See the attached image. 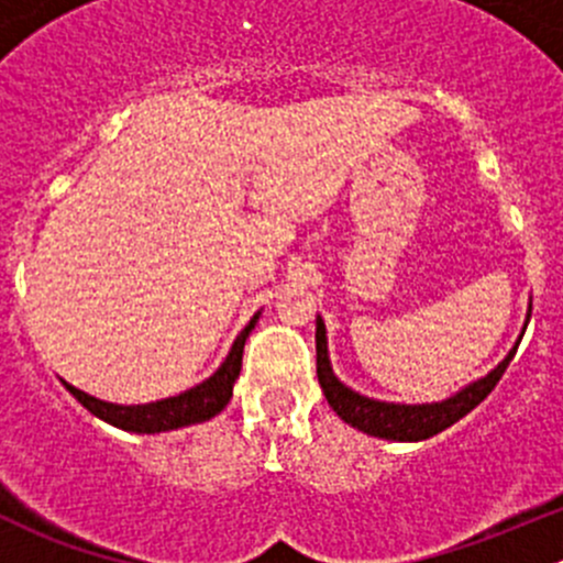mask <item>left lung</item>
Masks as SVG:
<instances>
[{
  "label": "left lung",
  "mask_w": 563,
  "mask_h": 563,
  "mask_svg": "<svg viewBox=\"0 0 563 563\" xmlns=\"http://www.w3.org/2000/svg\"><path fill=\"white\" fill-rule=\"evenodd\" d=\"M512 349L507 360L496 367L493 373H487L482 382L471 384L463 391H457L455 397L444 402H430V406H400V402H382L371 400V397L360 395V391L349 389L345 384H340L334 378L332 367H329L327 356V332H323V323L318 318L316 329V373L318 384H321L327 402L332 406V411L338 413L343 422H349L351 428L362 430L367 435H376V439H389V441H424L430 435L441 433L450 424H455L457 419H463L465 413L474 411L493 389L501 382L504 371L509 367L515 356Z\"/></svg>",
  "instance_id": "1"
}]
</instances>
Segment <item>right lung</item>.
Here are the masks:
<instances>
[{"mask_svg": "<svg viewBox=\"0 0 563 563\" xmlns=\"http://www.w3.org/2000/svg\"><path fill=\"white\" fill-rule=\"evenodd\" d=\"M258 321V313L250 318V323L240 332V338L231 345V354L225 356L223 365L218 367L214 376H209L207 382L198 384V387L181 391L176 397H166V400L146 402V406H117V402L98 400V397L87 395V391L70 387L65 382V387L70 389V395L81 402L87 411H92L95 417H100L103 422L113 424V428L130 430V433H163V430L185 428V424L207 422L214 413L223 411L231 400V391H234V382L242 371V351H245V340L250 329Z\"/></svg>", "mask_w": 563, "mask_h": 563, "instance_id": "right-lung-1", "label": "right lung"}]
</instances>
